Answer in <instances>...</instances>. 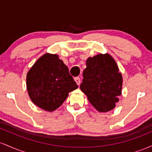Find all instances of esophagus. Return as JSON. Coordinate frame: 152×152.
Segmentation results:
<instances>
[{
	"label": "esophagus",
	"mask_w": 152,
	"mask_h": 152,
	"mask_svg": "<svg viewBox=\"0 0 152 152\" xmlns=\"http://www.w3.org/2000/svg\"><path fill=\"white\" fill-rule=\"evenodd\" d=\"M74 80L76 82V83H77V85H80V83H81V78L79 77H76L74 78Z\"/></svg>",
	"instance_id": "34e87169"
}]
</instances>
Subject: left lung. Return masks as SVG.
<instances>
[{
    "label": "left lung",
    "mask_w": 152,
    "mask_h": 152,
    "mask_svg": "<svg viewBox=\"0 0 152 152\" xmlns=\"http://www.w3.org/2000/svg\"><path fill=\"white\" fill-rule=\"evenodd\" d=\"M86 64L80 88L97 111H111L121 94L123 79L117 64L108 53L89 57Z\"/></svg>",
    "instance_id": "left-lung-1"
}]
</instances>
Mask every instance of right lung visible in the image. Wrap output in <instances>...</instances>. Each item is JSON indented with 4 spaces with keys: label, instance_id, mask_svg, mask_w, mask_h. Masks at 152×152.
Listing matches in <instances>:
<instances>
[{
    "label": "right lung",
    "instance_id": "obj_1",
    "mask_svg": "<svg viewBox=\"0 0 152 152\" xmlns=\"http://www.w3.org/2000/svg\"><path fill=\"white\" fill-rule=\"evenodd\" d=\"M28 93L34 104L47 111L58 109L78 85L56 54L45 53L26 76Z\"/></svg>",
    "mask_w": 152,
    "mask_h": 152
}]
</instances>
